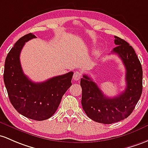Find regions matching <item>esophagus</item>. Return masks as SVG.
Returning <instances> with one entry per match:
<instances>
[{"label":"esophagus","instance_id":"obj_1","mask_svg":"<svg viewBox=\"0 0 148 148\" xmlns=\"http://www.w3.org/2000/svg\"><path fill=\"white\" fill-rule=\"evenodd\" d=\"M81 75H81L80 72H78V71H75V72L74 73V75H73V80H79L81 77Z\"/></svg>","mask_w":148,"mask_h":148}]
</instances>
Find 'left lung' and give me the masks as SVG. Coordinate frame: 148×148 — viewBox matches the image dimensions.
Listing matches in <instances>:
<instances>
[{"instance_id": "8db88e82", "label": "left lung", "mask_w": 148, "mask_h": 148, "mask_svg": "<svg viewBox=\"0 0 148 148\" xmlns=\"http://www.w3.org/2000/svg\"><path fill=\"white\" fill-rule=\"evenodd\" d=\"M112 51L121 59L125 71L126 87L118 96L108 97L87 75L80 80L82 109L92 120L111 124L126 119L133 112L143 91V69L134 49L128 42L114 36Z\"/></svg>"}]
</instances>
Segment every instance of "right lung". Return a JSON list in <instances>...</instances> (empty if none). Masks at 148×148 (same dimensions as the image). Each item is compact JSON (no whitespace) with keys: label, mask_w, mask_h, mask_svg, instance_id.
<instances>
[{"label":"right lung","mask_w":148,"mask_h":148,"mask_svg":"<svg viewBox=\"0 0 148 148\" xmlns=\"http://www.w3.org/2000/svg\"><path fill=\"white\" fill-rule=\"evenodd\" d=\"M36 36H23L8 53L3 79L11 104L20 114L35 121L48 119L54 114L62 97L72 85L73 72L56 76L42 82H33L22 69L20 55L25 42Z\"/></svg>","instance_id":"add662e5"}]
</instances>
